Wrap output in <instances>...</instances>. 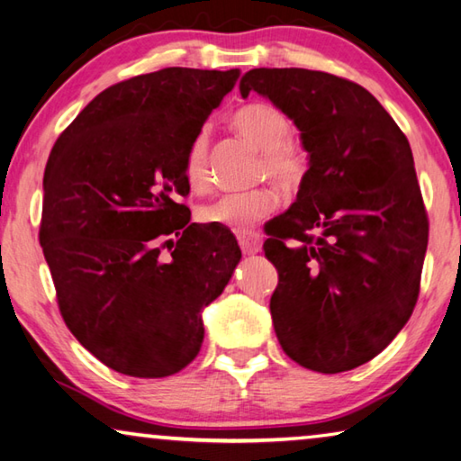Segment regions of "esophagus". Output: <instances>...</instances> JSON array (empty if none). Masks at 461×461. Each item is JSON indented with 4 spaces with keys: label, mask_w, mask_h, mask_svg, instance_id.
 Returning <instances> with one entry per match:
<instances>
[{
    "label": "esophagus",
    "mask_w": 461,
    "mask_h": 461,
    "mask_svg": "<svg viewBox=\"0 0 461 461\" xmlns=\"http://www.w3.org/2000/svg\"><path fill=\"white\" fill-rule=\"evenodd\" d=\"M238 244L244 254H258L262 249V236L256 231H241L238 233Z\"/></svg>",
    "instance_id": "1"
}]
</instances>
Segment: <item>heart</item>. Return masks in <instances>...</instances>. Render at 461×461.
<instances>
[{"mask_svg": "<svg viewBox=\"0 0 461 461\" xmlns=\"http://www.w3.org/2000/svg\"><path fill=\"white\" fill-rule=\"evenodd\" d=\"M231 124L241 137L262 150L259 179L270 177L284 191L303 185L308 173L306 150L292 143V122L286 114L267 103H249L233 113ZM185 179L189 187L203 194L212 187L209 137L199 131L185 153ZM278 207V194L272 187H258L244 194H228L199 209V220L231 231H246L249 225L266 220Z\"/></svg>", "mask_w": 461, "mask_h": 461, "instance_id": "heart-1", "label": "heart"}]
</instances>
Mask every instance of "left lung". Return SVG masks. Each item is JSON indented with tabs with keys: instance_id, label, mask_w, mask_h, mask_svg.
I'll use <instances>...</instances> for the list:
<instances>
[{
	"instance_id": "8db88e82",
	"label": "left lung",
	"mask_w": 461,
	"mask_h": 461,
	"mask_svg": "<svg viewBox=\"0 0 461 461\" xmlns=\"http://www.w3.org/2000/svg\"><path fill=\"white\" fill-rule=\"evenodd\" d=\"M252 90L294 121L311 155L296 202L266 230L276 337L304 369L350 371L397 337L420 296L429 221L411 147L353 80L254 68L240 82L244 98Z\"/></svg>"
}]
</instances>
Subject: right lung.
<instances>
[{"instance_id":"1","label":"right lung","mask_w":461,"mask_h":461,"mask_svg":"<svg viewBox=\"0 0 461 461\" xmlns=\"http://www.w3.org/2000/svg\"><path fill=\"white\" fill-rule=\"evenodd\" d=\"M240 70L163 68L116 82L58 137L44 171L40 244L70 332L100 363L161 379L194 361L202 311L241 252L191 223L185 153Z\"/></svg>"}]
</instances>
